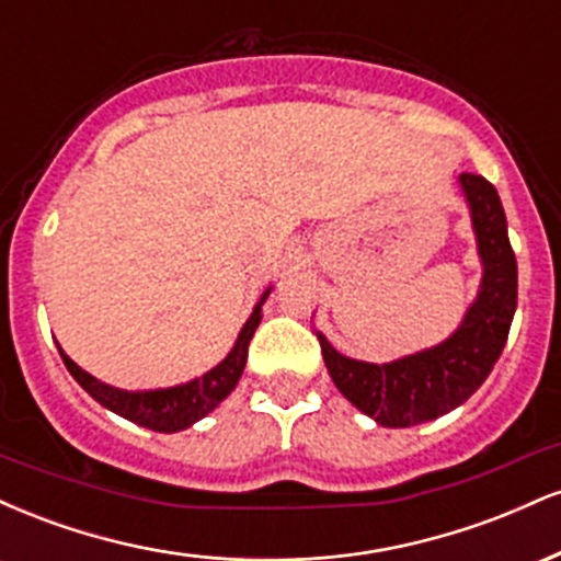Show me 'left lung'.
Masks as SVG:
<instances>
[{"instance_id":"left-lung-1","label":"left lung","mask_w":561,"mask_h":561,"mask_svg":"<svg viewBox=\"0 0 561 561\" xmlns=\"http://www.w3.org/2000/svg\"><path fill=\"white\" fill-rule=\"evenodd\" d=\"M480 255V287L459 327L424 351L388 364L347 358L317 330L334 388L382 427H414L461 405L485 382L504 351L517 311V259L508 244L499 192L474 173H461Z\"/></svg>"}]
</instances>
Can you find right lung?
Listing matches in <instances>:
<instances>
[{"mask_svg":"<svg viewBox=\"0 0 561 561\" xmlns=\"http://www.w3.org/2000/svg\"><path fill=\"white\" fill-rule=\"evenodd\" d=\"M268 293H272V287L263 289L259 302L253 306V313H250L248 321L242 324V330L237 334L231 351L224 356V362H218L214 369H208L205 375L190 379V382L173 385V388H113V385L100 382V379L89 375V371H83L60 345H57V351H60L62 364L68 366V371L73 375L76 382H79L96 403L105 405L107 411L139 424V427L156 430V433H179V430L192 427V424L203 420V416H208L210 411L218 409V403H221L224 398H229V392L237 388V382H240L244 371V364H248V345L263 319L261 311Z\"/></svg>","mask_w":561,"mask_h":561,"instance_id":"1","label":"right lung"}]
</instances>
